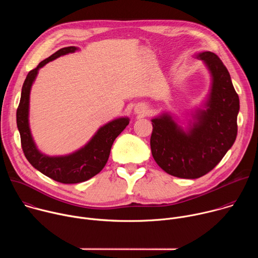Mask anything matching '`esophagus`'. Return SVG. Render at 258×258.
I'll use <instances>...</instances> for the list:
<instances>
[{
    "mask_svg": "<svg viewBox=\"0 0 258 258\" xmlns=\"http://www.w3.org/2000/svg\"><path fill=\"white\" fill-rule=\"evenodd\" d=\"M136 112L138 113V114H144L145 112H146V108L145 107H143V106H140V107H137L136 108Z\"/></svg>",
    "mask_w": 258,
    "mask_h": 258,
    "instance_id": "34e87169",
    "label": "esophagus"
}]
</instances>
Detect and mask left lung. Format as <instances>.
Instances as JSON below:
<instances>
[{
	"label": "left lung",
	"instance_id": "left-lung-1",
	"mask_svg": "<svg viewBox=\"0 0 258 258\" xmlns=\"http://www.w3.org/2000/svg\"><path fill=\"white\" fill-rule=\"evenodd\" d=\"M212 78L205 109H197L188 131L163 113L153 118L150 139L156 163L168 174L180 178H198L212 170L233 146L238 132L240 109L227 67L214 53L196 55Z\"/></svg>",
	"mask_w": 258,
	"mask_h": 258
}]
</instances>
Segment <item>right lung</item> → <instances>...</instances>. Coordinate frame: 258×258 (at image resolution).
Wrapping results in <instances>:
<instances>
[{
    "mask_svg": "<svg viewBox=\"0 0 258 258\" xmlns=\"http://www.w3.org/2000/svg\"><path fill=\"white\" fill-rule=\"evenodd\" d=\"M77 47L58 50L30 70L23 83L21 98L16 112L17 127L20 134L21 147L28 162L43 174L62 183H78L90 179L99 173L107 163L112 144L130 123L127 117H119L101 126L91 141L80 150L65 156H47L41 153L33 142L29 123V94L31 86L38 76L39 69L56 58L73 53Z\"/></svg>",
    "mask_w": 258,
    "mask_h": 258,
    "instance_id": "obj_1",
    "label": "right lung"
}]
</instances>
